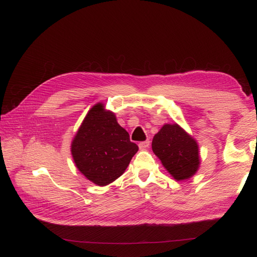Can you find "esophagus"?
I'll return each instance as SVG.
<instances>
[{
	"instance_id": "34e87169",
	"label": "esophagus",
	"mask_w": 257,
	"mask_h": 257,
	"mask_svg": "<svg viewBox=\"0 0 257 257\" xmlns=\"http://www.w3.org/2000/svg\"><path fill=\"white\" fill-rule=\"evenodd\" d=\"M138 146H139V149H141V150H146L147 148H149V146H150V142H149V141L142 142V143H139V144H138Z\"/></svg>"
}]
</instances>
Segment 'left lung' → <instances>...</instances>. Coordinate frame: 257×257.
Here are the masks:
<instances>
[{"label":"left lung","mask_w":257,"mask_h":257,"mask_svg":"<svg viewBox=\"0 0 257 257\" xmlns=\"http://www.w3.org/2000/svg\"><path fill=\"white\" fill-rule=\"evenodd\" d=\"M152 150L176 180L189 179L199 167V151L195 139L178 124H165L155 134Z\"/></svg>","instance_id":"obj_1"}]
</instances>
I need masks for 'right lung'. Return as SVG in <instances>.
Here are the masks:
<instances>
[{
	"mask_svg": "<svg viewBox=\"0 0 257 257\" xmlns=\"http://www.w3.org/2000/svg\"><path fill=\"white\" fill-rule=\"evenodd\" d=\"M71 151L79 172L93 183L105 186L125 172L138 146L130 141L114 113L97 103L77 131Z\"/></svg>",
	"mask_w": 257,
	"mask_h": 257,
	"instance_id": "1",
	"label": "right lung"
}]
</instances>
